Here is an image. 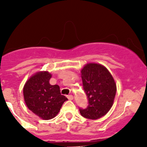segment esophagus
Here are the masks:
<instances>
[{"mask_svg": "<svg viewBox=\"0 0 147 147\" xmlns=\"http://www.w3.org/2000/svg\"><path fill=\"white\" fill-rule=\"evenodd\" d=\"M67 98H68V100H73V96H72V94H69V95L67 96Z\"/></svg>", "mask_w": 147, "mask_h": 147, "instance_id": "34e87169", "label": "esophagus"}]
</instances>
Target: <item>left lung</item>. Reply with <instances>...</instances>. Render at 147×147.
<instances>
[{"mask_svg": "<svg viewBox=\"0 0 147 147\" xmlns=\"http://www.w3.org/2000/svg\"><path fill=\"white\" fill-rule=\"evenodd\" d=\"M81 77L88 106L86 109L80 108V112L87 119H100L113 105L117 92L115 80L105 66L97 63L84 65L81 70Z\"/></svg>", "mask_w": 147, "mask_h": 147, "instance_id": "8db88e82", "label": "left lung"}]
</instances>
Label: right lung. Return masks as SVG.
Wrapping results in <instances>:
<instances>
[{"mask_svg":"<svg viewBox=\"0 0 147 147\" xmlns=\"http://www.w3.org/2000/svg\"><path fill=\"white\" fill-rule=\"evenodd\" d=\"M51 77L47 71L37 72L28 79L23 87V96L28 109L45 120L54 118L67 100L61 94L57 84H50Z\"/></svg>","mask_w":147,"mask_h":147,"instance_id":"add662e5","label":"right lung"}]
</instances>
